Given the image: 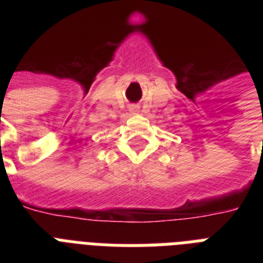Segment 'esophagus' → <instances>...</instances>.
<instances>
[{"instance_id":"34e87169","label":"esophagus","mask_w":263,"mask_h":263,"mask_svg":"<svg viewBox=\"0 0 263 263\" xmlns=\"http://www.w3.org/2000/svg\"><path fill=\"white\" fill-rule=\"evenodd\" d=\"M129 111H131L132 115H136V113H139V107H138V106H131Z\"/></svg>"}]
</instances>
